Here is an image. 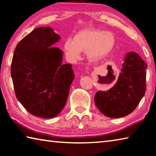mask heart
I'll list each match as a JSON object with an SVG mask.
<instances>
[{"label": "heart", "instance_id": "b5f03b06", "mask_svg": "<svg viewBox=\"0 0 156 156\" xmlns=\"http://www.w3.org/2000/svg\"><path fill=\"white\" fill-rule=\"evenodd\" d=\"M115 42V36L111 31L100 29H86L78 31L73 39H66L64 50L71 61L80 59L82 51H86L89 61L96 62L112 52Z\"/></svg>", "mask_w": 156, "mask_h": 156}]
</instances>
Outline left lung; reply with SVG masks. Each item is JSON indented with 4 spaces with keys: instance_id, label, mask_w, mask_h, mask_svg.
I'll return each instance as SVG.
<instances>
[{
    "instance_id": "8db88e82",
    "label": "left lung",
    "mask_w": 156,
    "mask_h": 156,
    "mask_svg": "<svg viewBox=\"0 0 156 156\" xmlns=\"http://www.w3.org/2000/svg\"><path fill=\"white\" fill-rule=\"evenodd\" d=\"M147 65L136 52H129L113 87L107 91H98L94 102L102 113L117 118L133 112L146 91Z\"/></svg>"
}]
</instances>
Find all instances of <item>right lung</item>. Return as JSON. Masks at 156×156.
Masks as SVG:
<instances>
[{"label":"right lung","instance_id":"add662e5","mask_svg":"<svg viewBox=\"0 0 156 156\" xmlns=\"http://www.w3.org/2000/svg\"><path fill=\"white\" fill-rule=\"evenodd\" d=\"M60 38L51 27H38L14 50L11 76L16 96L38 117L51 118L61 112L74 78L72 65H62V51L53 47Z\"/></svg>","mask_w":156,"mask_h":156}]
</instances>
